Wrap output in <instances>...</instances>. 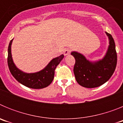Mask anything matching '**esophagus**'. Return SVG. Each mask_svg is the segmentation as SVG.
Listing matches in <instances>:
<instances>
[{"instance_id":"34e87169","label":"esophagus","mask_w":123,"mask_h":123,"mask_svg":"<svg viewBox=\"0 0 123 123\" xmlns=\"http://www.w3.org/2000/svg\"><path fill=\"white\" fill-rule=\"evenodd\" d=\"M70 52H71V50L67 48L65 49L63 51V54L65 55H69L70 54Z\"/></svg>"}]
</instances>
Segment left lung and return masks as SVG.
Masks as SVG:
<instances>
[{
	"mask_svg": "<svg viewBox=\"0 0 123 123\" xmlns=\"http://www.w3.org/2000/svg\"><path fill=\"white\" fill-rule=\"evenodd\" d=\"M106 32L109 39V47L102 60L91 62L82 54L72 52L75 58L74 74L76 80L81 86L94 88L104 84L109 80L117 67V54L115 43L110 34Z\"/></svg>",
	"mask_w": 123,
	"mask_h": 123,
	"instance_id": "left-lung-1",
	"label": "left lung"
}]
</instances>
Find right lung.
Masks as SVG:
<instances>
[{"label": "right lung", "instance_id": "1", "mask_svg": "<svg viewBox=\"0 0 123 123\" xmlns=\"http://www.w3.org/2000/svg\"><path fill=\"white\" fill-rule=\"evenodd\" d=\"M13 39L10 41L8 48L7 62L10 71L13 76L23 85L32 89H42L49 86L52 82L55 74V69L63 58L64 55L54 58L44 69L37 73H26L17 68L14 64L11 53V45Z\"/></svg>", "mask_w": 123, "mask_h": 123}]
</instances>
